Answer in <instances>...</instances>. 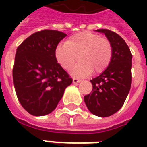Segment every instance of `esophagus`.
Instances as JSON below:
<instances>
[{"instance_id":"obj_1","label":"esophagus","mask_w":147,"mask_h":147,"mask_svg":"<svg viewBox=\"0 0 147 147\" xmlns=\"http://www.w3.org/2000/svg\"><path fill=\"white\" fill-rule=\"evenodd\" d=\"M81 82V80H80L79 78H73V82H74V83H78V82Z\"/></svg>"}]
</instances>
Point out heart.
Here are the masks:
<instances>
[{
  "label": "heart",
  "instance_id": "1",
  "mask_svg": "<svg viewBox=\"0 0 147 147\" xmlns=\"http://www.w3.org/2000/svg\"><path fill=\"white\" fill-rule=\"evenodd\" d=\"M110 42L99 34L84 31L71 36L65 43L55 48V58L59 65L69 70L75 64L79 55L81 61L73 69L74 76L89 75L92 71L101 73L108 67L112 59Z\"/></svg>",
  "mask_w": 147,
  "mask_h": 147
}]
</instances>
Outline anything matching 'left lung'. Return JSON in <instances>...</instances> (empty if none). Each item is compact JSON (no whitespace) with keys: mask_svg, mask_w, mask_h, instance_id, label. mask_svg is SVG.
<instances>
[{"mask_svg":"<svg viewBox=\"0 0 147 147\" xmlns=\"http://www.w3.org/2000/svg\"><path fill=\"white\" fill-rule=\"evenodd\" d=\"M102 32L112 46V59L106 69L90 82L92 91L84 96L91 113L99 117H108L120 110L132 84L133 55L125 41L119 34L108 29L96 30Z\"/></svg>","mask_w":147,"mask_h":147,"instance_id":"8db88e82","label":"left lung"}]
</instances>
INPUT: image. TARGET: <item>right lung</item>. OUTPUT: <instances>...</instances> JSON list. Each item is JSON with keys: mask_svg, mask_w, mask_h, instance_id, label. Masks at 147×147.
<instances>
[{"mask_svg": "<svg viewBox=\"0 0 147 147\" xmlns=\"http://www.w3.org/2000/svg\"><path fill=\"white\" fill-rule=\"evenodd\" d=\"M67 35L56 30L32 34L16 50L13 81L21 105L30 115H47L61 100L73 79L57 63L55 48Z\"/></svg>", "mask_w": 147, "mask_h": 147, "instance_id": "1", "label": "right lung"}]
</instances>
